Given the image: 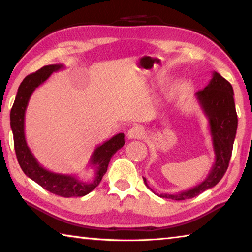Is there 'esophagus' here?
Wrapping results in <instances>:
<instances>
[{"label": "esophagus", "instance_id": "esophagus-1", "mask_svg": "<svg viewBox=\"0 0 252 252\" xmlns=\"http://www.w3.org/2000/svg\"><path fill=\"white\" fill-rule=\"evenodd\" d=\"M144 136V130L142 126H134L127 131V138L129 139H142Z\"/></svg>", "mask_w": 252, "mask_h": 252}]
</instances>
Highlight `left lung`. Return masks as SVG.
Returning <instances> with one entry per match:
<instances>
[{"label": "left lung", "mask_w": 252, "mask_h": 252, "mask_svg": "<svg viewBox=\"0 0 252 252\" xmlns=\"http://www.w3.org/2000/svg\"><path fill=\"white\" fill-rule=\"evenodd\" d=\"M233 95L232 85L217 72H213L212 79L207 87L195 93V97L208 119L213 151L216 156L215 164L212 165L208 177L198 186L176 194L156 193L149 187L147 179L143 178L144 183L152 192L165 199L187 200L197 197L203 191L213 188L222 179L231 158L238 127Z\"/></svg>", "instance_id": "1"}]
</instances>
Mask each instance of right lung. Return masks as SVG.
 Wrapping results in <instances>:
<instances>
[{"label":"right lung","mask_w":252,"mask_h":252,"mask_svg":"<svg viewBox=\"0 0 252 252\" xmlns=\"http://www.w3.org/2000/svg\"><path fill=\"white\" fill-rule=\"evenodd\" d=\"M64 67L63 64L45 65L25 78L20 84L16 93L14 104L11 109L10 120L11 129L13 132L14 149L21 169L27 176L35 181L45 190L64 198L83 197L90 193L93 189L99 186L102 178L108 170L111 158L119 149L125 146V134L119 133L108 141L95 148L90 158V165L94 168V179L92 181H82L73 174L55 173L46 170L39 163L33 156L32 151L25 140L24 133V118L29 100L32 93L37 87L45 82L53 72H57Z\"/></svg>","instance_id":"1"}]
</instances>
